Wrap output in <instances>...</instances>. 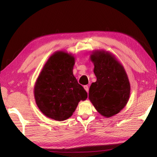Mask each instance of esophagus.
Instances as JSON below:
<instances>
[{
  "label": "esophagus",
  "instance_id": "obj_1",
  "mask_svg": "<svg viewBox=\"0 0 157 157\" xmlns=\"http://www.w3.org/2000/svg\"><path fill=\"white\" fill-rule=\"evenodd\" d=\"M84 88L85 89V91H86L87 93L89 92V86H87V85H85V86H84Z\"/></svg>",
  "mask_w": 157,
  "mask_h": 157
}]
</instances>
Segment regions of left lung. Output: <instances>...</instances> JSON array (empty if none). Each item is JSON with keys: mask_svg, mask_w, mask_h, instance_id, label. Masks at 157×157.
Segmentation results:
<instances>
[{"mask_svg": "<svg viewBox=\"0 0 157 157\" xmlns=\"http://www.w3.org/2000/svg\"><path fill=\"white\" fill-rule=\"evenodd\" d=\"M90 59L97 80L90 86L89 98L98 113L109 118L120 112L128 102V77L123 66L109 52L95 50Z\"/></svg>", "mask_w": 157, "mask_h": 157, "instance_id": "1", "label": "left lung"}]
</instances>
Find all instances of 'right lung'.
<instances>
[{
    "label": "right lung",
    "instance_id": "add662e5",
    "mask_svg": "<svg viewBox=\"0 0 157 157\" xmlns=\"http://www.w3.org/2000/svg\"><path fill=\"white\" fill-rule=\"evenodd\" d=\"M75 57L71 53L57 51L45 63L35 82L36 104L48 118L63 121L73 115L87 93L78 84L73 69Z\"/></svg>",
    "mask_w": 157,
    "mask_h": 157
}]
</instances>
